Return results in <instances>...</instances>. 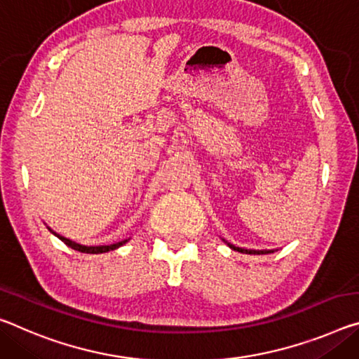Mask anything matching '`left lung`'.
Here are the masks:
<instances>
[{
  "label": "left lung",
  "mask_w": 359,
  "mask_h": 359,
  "mask_svg": "<svg viewBox=\"0 0 359 359\" xmlns=\"http://www.w3.org/2000/svg\"><path fill=\"white\" fill-rule=\"evenodd\" d=\"M222 241H225L224 238H222ZM226 243V246H229L230 249H233V251H236V252H243V254H271V252H275L276 249H246V248H238V246H235V244H231V243H229V241H225Z\"/></svg>",
  "instance_id": "left-lung-1"
}]
</instances>
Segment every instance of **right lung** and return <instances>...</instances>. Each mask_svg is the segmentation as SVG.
Segmentation results:
<instances>
[{
	"label": "right lung",
	"instance_id": "add662e5",
	"mask_svg": "<svg viewBox=\"0 0 359 359\" xmlns=\"http://www.w3.org/2000/svg\"><path fill=\"white\" fill-rule=\"evenodd\" d=\"M48 230L53 233V235H55L57 238H59L60 241H64L68 248L75 249V251H79V252H86V254H104V252L115 251V249L121 248L123 244H126L129 241V238H128V240H123V241L113 243V244H102V246H84V244H79L76 241H72V240H68V238L59 235V233H55L53 229H49V226H48Z\"/></svg>",
	"mask_w": 359,
	"mask_h": 359
}]
</instances>
